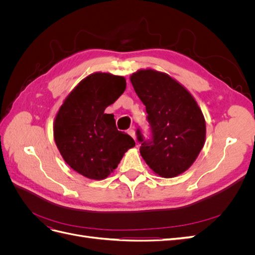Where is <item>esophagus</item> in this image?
<instances>
[{
    "label": "esophagus",
    "instance_id": "esophagus-1",
    "mask_svg": "<svg viewBox=\"0 0 255 255\" xmlns=\"http://www.w3.org/2000/svg\"><path fill=\"white\" fill-rule=\"evenodd\" d=\"M128 133V135H129L130 137H132V138H133V139H134V140L136 139V135H135V130H134V129H129Z\"/></svg>",
    "mask_w": 255,
    "mask_h": 255
}]
</instances>
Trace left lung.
I'll return each instance as SVG.
<instances>
[{"label": "left lung", "mask_w": 255, "mask_h": 255, "mask_svg": "<svg viewBox=\"0 0 255 255\" xmlns=\"http://www.w3.org/2000/svg\"><path fill=\"white\" fill-rule=\"evenodd\" d=\"M129 80L145 105L152 128L151 142L143 141L137 132L142 158L165 179L182 174L205 143V119L196 99L170 75L151 68L132 73Z\"/></svg>", "instance_id": "8db88e82"}]
</instances>
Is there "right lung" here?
<instances>
[{
    "label": "right lung",
    "mask_w": 255,
    "mask_h": 255,
    "mask_svg": "<svg viewBox=\"0 0 255 255\" xmlns=\"http://www.w3.org/2000/svg\"><path fill=\"white\" fill-rule=\"evenodd\" d=\"M127 87L123 76L95 72L72 89L55 116L53 135L64 160L90 180H104L135 146L132 137L116 128L113 114H105Z\"/></svg>",
    "instance_id": "right-lung-1"
}]
</instances>
